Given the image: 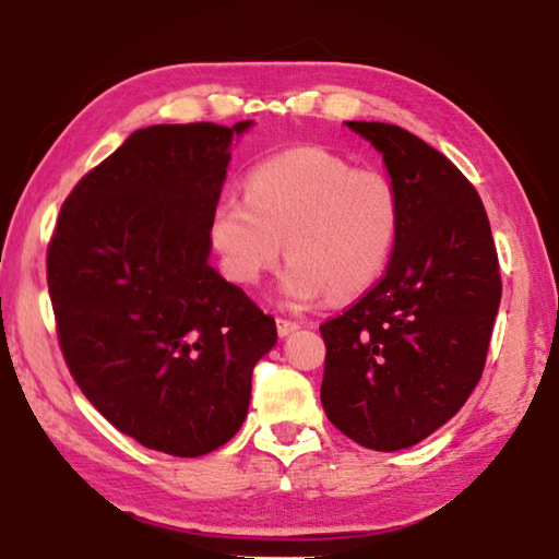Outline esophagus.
<instances>
[{
  "label": "esophagus",
  "mask_w": 559,
  "mask_h": 559,
  "mask_svg": "<svg viewBox=\"0 0 559 559\" xmlns=\"http://www.w3.org/2000/svg\"><path fill=\"white\" fill-rule=\"evenodd\" d=\"M276 328H278V335L281 337H286V335H290V333H296V330L300 328L296 320H286V318H278L276 320Z\"/></svg>",
  "instance_id": "1"
}]
</instances>
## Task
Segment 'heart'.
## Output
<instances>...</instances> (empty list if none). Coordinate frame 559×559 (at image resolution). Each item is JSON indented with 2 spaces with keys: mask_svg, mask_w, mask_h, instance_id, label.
Listing matches in <instances>:
<instances>
[{
  "mask_svg": "<svg viewBox=\"0 0 559 559\" xmlns=\"http://www.w3.org/2000/svg\"><path fill=\"white\" fill-rule=\"evenodd\" d=\"M212 243L229 278L257 286L286 241L283 306H313L330 290L353 298L382 276L400 231V204L386 177L353 169L323 147H293L246 177V197H222Z\"/></svg>",
  "mask_w": 559,
  "mask_h": 559,
  "instance_id": "b5f03b06",
  "label": "heart"
}]
</instances>
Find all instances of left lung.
<instances>
[{
  "instance_id": "left-lung-1",
  "label": "left lung",
  "mask_w": 559,
  "mask_h": 559,
  "mask_svg": "<svg viewBox=\"0 0 559 559\" xmlns=\"http://www.w3.org/2000/svg\"><path fill=\"white\" fill-rule=\"evenodd\" d=\"M345 126L382 155L400 231L382 281L320 325V402L359 447L400 451L476 390L500 306L498 253L478 192L439 150L390 122Z\"/></svg>"
}]
</instances>
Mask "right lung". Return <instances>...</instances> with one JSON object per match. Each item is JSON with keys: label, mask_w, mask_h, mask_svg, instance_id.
I'll list each match as a JSON object with an SVG mask.
<instances>
[{"label": "right lung", "mask_w": 559, "mask_h": 559, "mask_svg": "<svg viewBox=\"0 0 559 559\" xmlns=\"http://www.w3.org/2000/svg\"><path fill=\"white\" fill-rule=\"evenodd\" d=\"M234 128L135 130L73 187L49 243L66 365L118 431L197 459L241 429L276 323L216 271L212 214Z\"/></svg>", "instance_id": "obj_1"}]
</instances>
